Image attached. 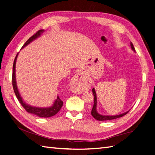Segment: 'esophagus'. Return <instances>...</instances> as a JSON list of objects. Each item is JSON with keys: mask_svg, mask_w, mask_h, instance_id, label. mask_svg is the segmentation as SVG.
Masks as SVG:
<instances>
[{"mask_svg": "<svg viewBox=\"0 0 155 155\" xmlns=\"http://www.w3.org/2000/svg\"><path fill=\"white\" fill-rule=\"evenodd\" d=\"M85 79L81 73L78 72L72 78L71 82H70V85H71V89L72 92L79 94L81 93L83 90L84 85H85Z\"/></svg>", "mask_w": 155, "mask_h": 155, "instance_id": "esophagus-1", "label": "esophagus"}]
</instances>
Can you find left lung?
Here are the masks:
<instances>
[{
	"instance_id": "8db88e82",
	"label": "left lung",
	"mask_w": 155,
	"mask_h": 155,
	"mask_svg": "<svg viewBox=\"0 0 155 155\" xmlns=\"http://www.w3.org/2000/svg\"><path fill=\"white\" fill-rule=\"evenodd\" d=\"M130 46H131V48L132 50L135 51V49L134 46L133 45L132 43H130ZM92 93L94 94V105L92 107V109L91 111V114L92 116L96 120H99V121H105V120H114V119H116V118H120V117H122L124 115L127 114L129 112H125L124 113L122 114H120L119 115H115V116H105V115H101L96 110V106H97V97H96V91H95V89L94 88H92Z\"/></svg>"
}]
</instances>
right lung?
I'll return each mask as SVG.
<instances>
[{
	"label": "right lung",
	"instance_id": "obj_1",
	"mask_svg": "<svg viewBox=\"0 0 155 155\" xmlns=\"http://www.w3.org/2000/svg\"><path fill=\"white\" fill-rule=\"evenodd\" d=\"M43 31H44L43 30H40L38 31H37L34 35H32L30 38L26 42L25 45L22 46V48H24L25 46H26V45L30 44L32 41H34V39L37 38V37H39L41 34V33H43ZM17 55H18V54L16 55L15 60H14L13 65L12 85H13L14 92H15L18 100L19 101V102L21 103V104L23 107V108H24V109L28 112H29V113H31L33 114L37 115L39 117H41V118H49V117L54 116L60 110V109H61V107L63 105V101L60 99L59 96H58L57 99L55 100V102L53 104V105L51 106L50 107H48V108H41V107L39 108V107H31L29 105L26 104V103L24 102V101L22 100L20 94H19V92H18V88L17 87L16 79H15V64H16V60H17Z\"/></svg>",
	"mask_w": 155,
	"mask_h": 155
}]
</instances>
